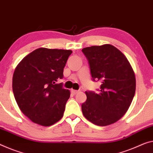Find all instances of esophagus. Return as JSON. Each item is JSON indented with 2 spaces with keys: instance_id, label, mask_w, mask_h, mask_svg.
I'll use <instances>...</instances> for the list:
<instances>
[{
  "instance_id": "34e87169",
  "label": "esophagus",
  "mask_w": 153,
  "mask_h": 153,
  "mask_svg": "<svg viewBox=\"0 0 153 153\" xmlns=\"http://www.w3.org/2000/svg\"><path fill=\"white\" fill-rule=\"evenodd\" d=\"M79 90H71V92H72V94H74V95H75V94H76L77 93L79 92Z\"/></svg>"
}]
</instances>
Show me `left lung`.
I'll return each instance as SVG.
<instances>
[{"label": "left lung", "mask_w": 153, "mask_h": 153, "mask_svg": "<svg viewBox=\"0 0 153 153\" xmlns=\"http://www.w3.org/2000/svg\"><path fill=\"white\" fill-rule=\"evenodd\" d=\"M94 81L100 82L98 92L85 91L81 105L83 116L98 126L116 123L127 111L135 93V73L124 54L111 44L82 49Z\"/></svg>", "instance_id": "8db88e82"}]
</instances>
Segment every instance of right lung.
I'll use <instances>...</instances> for the list:
<instances>
[{"label": "right lung", "instance_id": "add662e5", "mask_svg": "<svg viewBox=\"0 0 153 153\" xmlns=\"http://www.w3.org/2000/svg\"><path fill=\"white\" fill-rule=\"evenodd\" d=\"M70 50L39 48L21 61L14 71L12 88L23 114L33 123L48 126L62 119L70 92L58 81Z\"/></svg>", "mask_w": 153, "mask_h": 153}]
</instances>
